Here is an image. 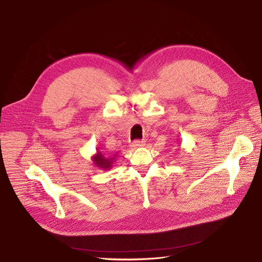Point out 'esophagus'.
<instances>
[{"label": "esophagus", "mask_w": 262, "mask_h": 262, "mask_svg": "<svg viewBox=\"0 0 262 262\" xmlns=\"http://www.w3.org/2000/svg\"><path fill=\"white\" fill-rule=\"evenodd\" d=\"M145 145V141H134L132 143V148L136 149V148H140V147H143Z\"/></svg>", "instance_id": "obj_1"}]
</instances>
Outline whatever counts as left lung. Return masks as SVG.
Instances as JSON below:
<instances>
[{"label": "left lung", "instance_id": "obj_1", "mask_svg": "<svg viewBox=\"0 0 262 262\" xmlns=\"http://www.w3.org/2000/svg\"><path fill=\"white\" fill-rule=\"evenodd\" d=\"M179 145H180V143H179Z\"/></svg>", "mask_w": 262, "mask_h": 262}]
</instances>
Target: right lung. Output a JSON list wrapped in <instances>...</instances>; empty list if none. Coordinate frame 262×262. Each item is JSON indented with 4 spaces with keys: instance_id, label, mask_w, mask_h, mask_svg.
I'll use <instances>...</instances> for the list:
<instances>
[{
    "instance_id": "1",
    "label": "right lung",
    "mask_w": 262,
    "mask_h": 262,
    "mask_svg": "<svg viewBox=\"0 0 262 262\" xmlns=\"http://www.w3.org/2000/svg\"><path fill=\"white\" fill-rule=\"evenodd\" d=\"M116 158H117V154H115L113 157H105L104 154H102L100 150H97V152L92 157V161H93V164L99 169L110 170L113 167Z\"/></svg>"
}]
</instances>
